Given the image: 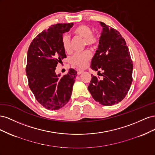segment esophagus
<instances>
[{"label":"esophagus","instance_id":"1","mask_svg":"<svg viewBox=\"0 0 155 155\" xmlns=\"http://www.w3.org/2000/svg\"><path fill=\"white\" fill-rule=\"evenodd\" d=\"M83 72V70H77V73H78V75H80Z\"/></svg>","mask_w":155,"mask_h":155}]
</instances>
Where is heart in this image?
I'll use <instances>...</instances> for the list:
<instances>
[{
    "label": "heart",
    "instance_id": "b5f03b06",
    "mask_svg": "<svg viewBox=\"0 0 155 155\" xmlns=\"http://www.w3.org/2000/svg\"><path fill=\"white\" fill-rule=\"evenodd\" d=\"M92 29L90 26L85 25H81L76 27L73 30L75 35L80 36L84 38L85 44L90 47H94L97 43V37L93 34ZM61 44L63 50L68 52L71 50L70 47V40L68 35L64 34L61 38ZM91 58L90 51L85 50L82 52L74 54L70 59L71 63L76 67L79 68H85L89 61Z\"/></svg>",
    "mask_w": 155,
    "mask_h": 155
}]
</instances>
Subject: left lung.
<instances>
[{
    "mask_svg": "<svg viewBox=\"0 0 155 155\" xmlns=\"http://www.w3.org/2000/svg\"><path fill=\"white\" fill-rule=\"evenodd\" d=\"M103 27L99 46L91 61V68L103 72L104 77L92 76L88 87L95 101L103 105L118 104L127 95L133 81V64L128 46L119 31L100 22ZM99 75V76H100Z\"/></svg>",
    "mask_w": 155,
    "mask_h": 155,
    "instance_id": "obj_1",
    "label": "left lung"
}]
</instances>
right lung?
Instances as JSON below:
<instances>
[{"instance_id":"obj_1","label":"right lung","mask_w":155,"mask_h":155,"mask_svg":"<svg viewBox=\"0 0 155 155\" xmlns=\"http://www.w3.org/2000/svg\"><path fill=\"white\" fill-rule=\"evenodd\" d=\"M73 23L51 25L33 39L27 54L26 67L28 85L37 101L48 110H58L71 97L77 72L70 68L61 76L55 74L58 63L67 58L61 44L64 33Z\"/></svg>"}]
</instances>
